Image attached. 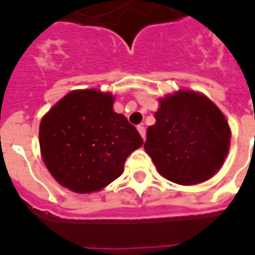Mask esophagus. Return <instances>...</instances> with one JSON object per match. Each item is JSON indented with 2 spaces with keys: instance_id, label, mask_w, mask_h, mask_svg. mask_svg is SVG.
<instances>
[{
  "instance_id": "obj_1",
  "label": "esophagus",
  "mask_w": 255,
  "mask_h": 255,
  "mask_svg": "<svg viewBox=\"0 0 255 255\" xmlns=\"http://www.w3.org/2000/svg\"><path fill=\"white\" fill-rule=\"evenodd\" d=\"M137 131H139L140 136L143 137V140H145V128L143 126H137Z\"/></svg>"
}]
</instances>
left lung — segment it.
I'll return each instance as SVG.
<instances>
[{
  "mask_svg": "<svg viewBox=\"0 0 255 255\" xmlns=\"http://www.w3.org/2000/svg\"><path fill=\"white\" fill-rule=\"evenodd\" d=\"M156 123L144 149L163 177L180 185L209 180L225 163L232 131L222 111L206 95L177 90L159 98Z\"/></svg>",
  "mask_w": 255,
  "mask_h": 255,
  "instance_id": "left-lung-1",
  "label": "left lung"
}]
</instances>
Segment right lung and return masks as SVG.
<instances>
[{"mask_svg":"<svg viewBox=\"0 0 255 255\" xmlns=\"http://www.w3.org/2000/svg\"><path fill=\"white\" fill-rule=\"evenodd\" d=\"M115 96L96 88L73 90L46 112L39 148L58 184L92 193L119 177L143 139L127 118L114 111Z\"/></svg>","mask_w":255,"mask_h":255,"instance_id":"right-lung-1","label":"right lung"}]
</instances>
